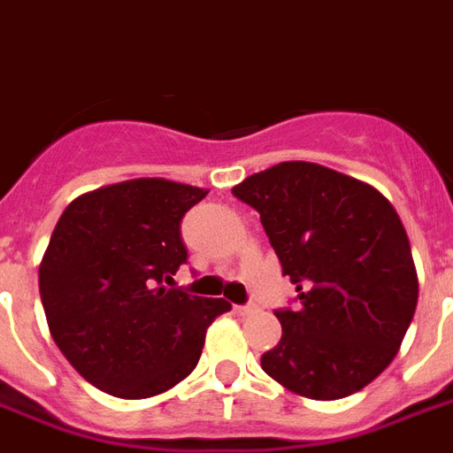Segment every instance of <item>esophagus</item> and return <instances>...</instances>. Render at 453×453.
Masks as SVG:
<instances>
[{"label":"esophagus","mask_w":453,"mask_h":453,"mask_svg":"<svg viewBox=\"0 0 453 453\" xmlns=\"http://www.w3.org/2000/svg\"><path fill=\"white\" fill-rule=\"evenodd\" d=\"M234 311H237L239 316H249L256 311V304H237V307H234Z\"/></svg>","instance_id":"1"}]
</instances>
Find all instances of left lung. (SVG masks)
Returning <instances> with one entry per match:
<instances>
[{
    "label": "left lung",
    "mask_w": 453,
    "mask_h": 453,
    "mask_svg": "<svg viewBox=\"0 0 453 453\" xmlns=\"http://www.w3.org/2000/svg\"><path fill=\"white\" fill-rule=\"evenodd\" d=\"M260 214L297 307L279 310L281 340L260 365L288 391L340 400L395 358L418 300L398 211L354 176L304 160L279 163L234 186Z\"/></svg>",
    "instance_id": "left-lung-1"
}]
</instances>
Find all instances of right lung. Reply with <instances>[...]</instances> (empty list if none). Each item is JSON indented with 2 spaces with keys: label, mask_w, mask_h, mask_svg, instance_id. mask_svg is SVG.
I'll return each instance as SVG.
<instances>
[{
  "label": "right lung",
  "mask_w": 453,
  "mask_h": 453,
  "mask_svg": "<svg viewBox=\"0 0 453 453\" xmlns=\"http://www.w3.org/2000/svg\"><path fill=\"white\" fill-rule=\"evenodd\" d=\"M209 190L130 179L79 195L39 265L48 330L72 367L99 391L153 398L197 365L204 334L230 311L223 297L167 288L188 253L183 214Z\"/></svg>",
  "instance_id": "right-lung-1"
}]
</instances>
